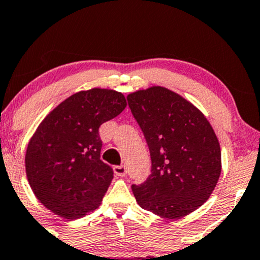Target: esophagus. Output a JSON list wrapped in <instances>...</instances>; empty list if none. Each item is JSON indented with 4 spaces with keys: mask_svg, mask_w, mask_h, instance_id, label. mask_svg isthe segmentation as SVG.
<instances>
[{
    "mask_svg": "<svg viewBox=\"0 0 260 260\" xmlns=\"http://www.w3.org/2000/svg\"><path fill=\"white\" fill-rule=\"evenodd\" d=\"M114 172H115V174L118 177H124L127 174V168H126V166H123V165L115 166Z\"/></svg>",
    "mask_w": 260,
    "mask_h": 260,
    "instance_id": "1",
    "label": "esophagus"
}]
</instances>
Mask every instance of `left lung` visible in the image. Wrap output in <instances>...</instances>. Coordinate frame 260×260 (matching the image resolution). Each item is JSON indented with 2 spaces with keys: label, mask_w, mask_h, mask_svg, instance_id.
<instances>
[{
  "label": "left lung",
  "mask_w": 260,
  "mask_h": 260,
  "mask_svg": "<svg viewBox=\"0 0 260 260\" xmlns=\"http://www.w3.org/2000/svg\"><path fill=\"white\" fill-rule=\"evenodd\" d=\"M151 156V174L132 190L140 207L176 219L207 201L221 172L220 146L205 115L177 93L154 86L127 96Z\"/></svg>",
  "instance_id": "1"
}]
</instances>
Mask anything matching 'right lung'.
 <instances>
[{"instance_id": "right-lung-1", "label": "right lung", "mask_w": 260, "mask_h": 260, "mask_svg": "<svg viewBox=\"0 0 260 260\" xmlns=\"http://www.w3.org/2000/svg\"><path fill=\"white\" fill-rule=\"evenodd\" d=\"M126 98L112 89L75 93L47 115L30 139L26 177L53 213L77 219L99 207L114 171L100 160L99 127L120 115Z\"/></svg>"}]
</instances>
